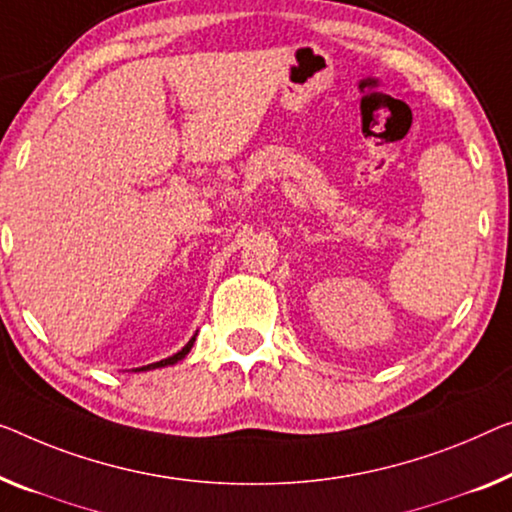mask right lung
<instances>
[{"label": "right lung", "instance_id": "1", "mask_svg": "<svg viewBox=\"0 0 512 512\" xmlns=\"http://www.w3.org/2000/svg\"><path fill=\"white\" fill-rule=\"evenodd\" d=\"M193 342H195V338H190L188 340V345L181 349V352H177L174 356H170V358H163V361H158V363H151V365H144V368H140V370H156V368H165V365H174L177 361H181L183 356H186L188 352H190V347H193Z\"/></svg>", "mask_w": 512, "mask_h": 512}]
</instances>
